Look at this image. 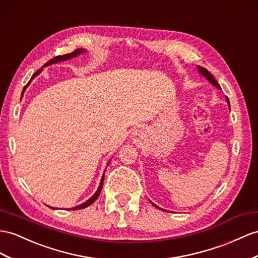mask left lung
Segmentation results:
<instances>
[{
	"label": "left lung",
	"mask_w": 258,
	"mask_h": 258,
	"mask_svg": "<svg viewBox=\"0 0 258 258\" xmlns=\"http://www.w3.org/2000/svg\"><path fill=\"white\" fill-rule=\"evenodd\" d=\"M198 72H200L201 74H202L205 78H207L208 81H209L211 84H213L214 86H216L217 88L221 89V88H220V86H219V84H218V82H217L216 79H215V77L210 74V72H208V71H207L206 69H205V68H202V66H198ZM227 102H228V105H229V108H230V101H229V99H228V98H227ZM150 203H151V202H150ZM151 204H153L156 208H158V209H161V208L158 207L157 205H155L154 203H151ZM162 210H163V209H162ZM164 211H167V210H164Z\"/></svg>",
	"instance_id": "obj_1"
}]
</instances>
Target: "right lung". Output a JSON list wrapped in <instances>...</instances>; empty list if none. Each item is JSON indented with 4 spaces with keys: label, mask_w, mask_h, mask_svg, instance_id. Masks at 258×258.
<instances>
[{
    "label": "right lung",
    "mask_w": 258,
    "mask_h": 258,
    "mask_svg": "<svg viewBox=\"0 0 258 258\" xmlns=\"http://www.w3.org/2000/svg\"><path fill=\"white\" fill-rule=\"evenodd\" d=\"M86 52V50H84V49H76L74 52H72V53H68V54H64V55H58V56H55V57H53V58H51V60L49 61V62H47L45 63L44 65H43V68L44 66H48V65H51V64H54V63H58V62H63V61H68V60H70V58H73V57H76L77 55H79V54H82V53H85ZM42 71V69H40V70H38L34 75H32V77H31V79H34L39 73H40ZM30 84V82L25 86L24 87V89H23V94H24V91H25V89L27 88V86ZM23 94H22V96H23ZM109 163H110V161L108 162V164H107V167L109 166ZM105 171V170H104ZM103 180H104V173H103V175H102V177H101V181H100V184H99V187H98V189L96 190V193L92 195L88 201H86L85 203H83V204H81V205H78V206H76V207H74V208H71L72 210H78V209H83V208H86V207H88V206H90V205L94 203L97 198H98V196L100 195V193H101V188H102V184H103ZM50 207V206H49ZM50 208H52V209H54L53 207H50Z\"/></svg>",
    "instance_id": "1"
}]
</instances>
